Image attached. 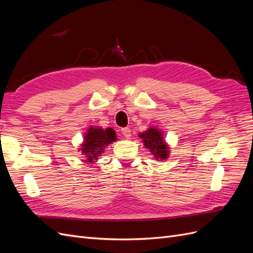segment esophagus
Segmentation results:
<instances>
[{
    "label": "esophagus",
    "instance_id": "1",
    "mask_svg": "<svg viewBox=\"0 0 253 253\" xmlns=\"http://www.w3.org/2000/svg\"><path fill=\"white\" fill-rule=\"evenodd\" d=\"M121 133L126 137V138H129V137H131V128L124 127L121 129Z\"/></svg>",
    "mask_w": 253,
    "mask_h": 253
}]
</instances>
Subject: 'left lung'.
Masks as SVG:
<instances>
[{
	"instance_id": "left-lung-1",
	"label": "left lung",
	"mask_w": 253,
	"mask_h": 253,
	"mask_svg": "<svg viewBox=\"0 0 253 253\" xmlns=\"http://www.w3.org/2000/svg\"><path fill=\"white\" fill-rule=\"evenodd\" d=\"M139 137L142 138L144 147L151 152L156 160H165L169 157V145L164 140V134L159 128L151 126L147 131L140 133Z\"/></svg>"
}]
</instances>
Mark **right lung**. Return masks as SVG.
Masks as SVG:
<instances>
[{"label":"right lung","instance_id":"obj_1","mask_svg":"<svg viewBox=\"0 0 253 253\" xmlns=\"http://www.w3.org/2000/svg\"><path fill=\"white\" fill-rule=\"evenodd\" d=\"M116 140L117 136L113 128L103 129L102 127L90 126L84 134L83 142L80 145L81 148H79L82 155L85 157L83 162L87 164L95 163L104 152L105 147Z\"/></svg>","mask_w":253,"mask_h":253}]
</instances>
